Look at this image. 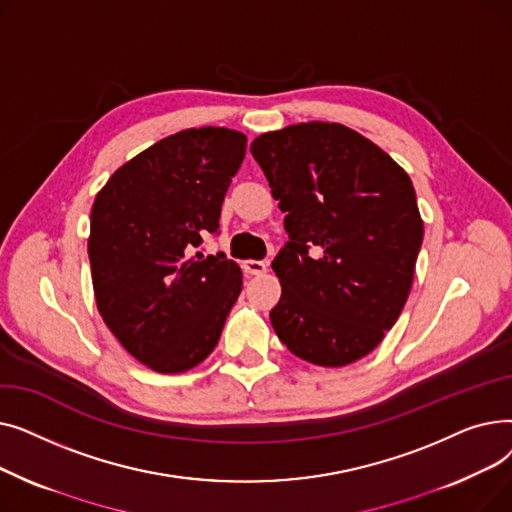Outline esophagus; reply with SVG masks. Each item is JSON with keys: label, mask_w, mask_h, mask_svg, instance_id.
I'll return each instance as SVG.
<instances>
[{"label": "esophagus", "mask_w": 512, "mask_h": 512, "mask_svg": "<svg viewBox=\"0 0 512 512\" xmlns=\"http://www.w3.org/2000/svg\"><path fill=\"white\" fill-rule=\"evenodd\" d=\"M242 267H245V272L251 274V276H261L267 272V263L265 261H255V259H249L242 263Z\"/></svg>", "instance_id": "34e87169"}]
</instances>
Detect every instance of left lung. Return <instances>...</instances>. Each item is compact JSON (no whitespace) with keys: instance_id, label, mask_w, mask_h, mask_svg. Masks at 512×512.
I'll list each match as a JSON object with an SVG mask.
<instances>
[{"instance_id":"left-lung-1","label":"left lung","mask_w":512,"mask_h":512,"mask_svg":"<svg viewBox=\"0 0 512 512\" xmlns=\"http://www.w3.org/2000/svg\"><path fill=\"white\" fill-rule=\"evenodd\" d=\"M286 213L272 326L292 355L342 367L369 355L411 292L423 222L409 174L342 124L307 122L251 143Z\"/></svg>"}]
</instances>
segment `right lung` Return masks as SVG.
I'll use <instances>...</instances> for the list:
<instances>
[{
    "label": "right lung",
    "instance_id": "right-lung-1",
    "mask_svg": "<svg viewBox=\"0 0 512 512\" xmlns=\"http://www.w3.org/2000/svg\"><path fill=\"white\" fill-rule=\"evenodd\" d=\"M247 137L188 128L114 172L91 209L89 261L97 309L126 351L159 373L209 357L242 290L224 253L197 251L218 234Z\"/></svg>",
    "mask_w": 512,
    "mask_h": 512
}]
</instances>
